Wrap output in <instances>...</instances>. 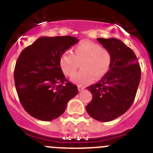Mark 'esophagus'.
I'll list each match as a JSON object with an SVG mask.
<instances>
[{"instance_id": "1", "label": "esophagus", "mask_w": 153, "mask_h": 153, "mask_svg": "<svg viewBox=\"0 0 153 153\" xmlns=\"http://www.w3.org/2000/svg\"><path fill=\"white\" fill-rule=\"evenodd\" d=\"M78 91H81V90H84V87H83V86H78Z\"/></svg>"}]
</instances>
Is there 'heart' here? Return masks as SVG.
<instances>
[{"instance_id":"1","label":"heart","mask_w":153,"mask_h":153,"mask_svg":"<svg viewBox=\"0 0 153 153\" xmlns=\"http://www.w3.org/2000/svg\"><path fill=\"white\" fill-rule=\"evenodd\" d=\"M81 70L74 75L72 81L79 85L90 84L105 76L110 70L112 56L106 48L96 42H83L74 48L73 54L69 51L62 54L60 66L63 74L72 77L76 72L78 63H81Z\"/></svg>"}]
</instances>
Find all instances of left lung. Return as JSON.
<instances>
[{
    "label": "left lung",
    "mask_w": 153,
    "mask_h": 153,
    "mask_svg": "<svg viewBox=\"0 0 153 153\" xmlns=\"http://www.w3.org/2000/svg\"><path fill=\"white\" fill-rule=\"evenodd\" d=\"M97 40L112 56L108 73L96 84L87 87L92 101L86 106L91 117L109 122L126 112L132 105L140 81V67L134 51L116 38Z\"/></svg>",
    "instance_id": "1"
}]
</instances>
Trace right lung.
<instances>
[{"label": "right lung", "instance_id": "obj_1", "mask_svg": "<svg viewBox=\"0 0 153 153\" xmlns=\"http://www.w3.org/2000/svg\"><path fill=\"white\" fill-rule=\"evenodd\" d=\"M78 42L76 37H40L21 52L14 70L21 104L34 118L51 121L61 116L78 87L66 80L60 66L63 53Z\"/></svg>", "mask_w": 153, "mask_h": 153}]
</instances>
